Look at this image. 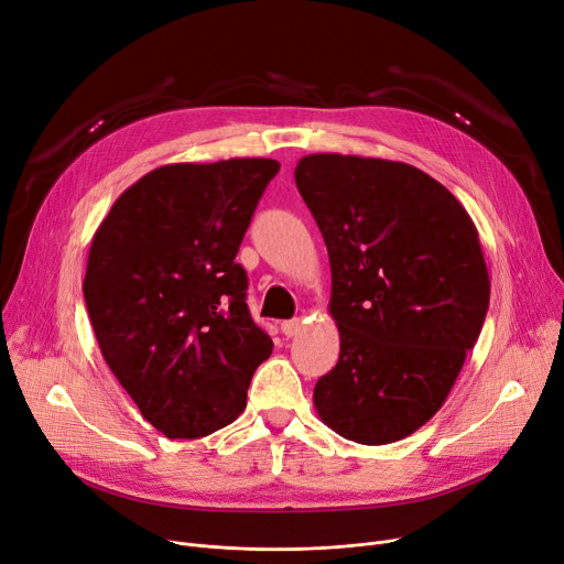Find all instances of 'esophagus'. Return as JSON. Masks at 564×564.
<instances>
[{
  "mask_svg": "<svg viewBox=\"0 0 564 564\" xmlns=\"http://www.w3.org/2000/svg\"><path fill=\"white\" fill-rule=\"evenodd\" d=\"M281 332H283V336H288V338L297 336V334L302 332V319H285V322H281Z\"/></svg>",
  "mask_w": 564,
  "mask_h": 564,
  "instance_id": "obj_1",
  "label": "esophagus"
}]
</instances>
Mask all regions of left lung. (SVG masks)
Wrapping results in <instances>:
<instances>
[{"label": "left lung", "instance_id": "1", "mask_svg": "<svg viewBox=\"0 0 564 564\" xmlns=\"http://www.w3.org/2000/svg\"><path fill=\"white\" fill-rule=\"evenodd\" d=\"M332 264L340 332L313 404L336 434L383 446L446 402L489 308L478 228L425 171L391 160L315 153L294 169Z\"/></svg>", "mask_w": 564, "mask_h": 564}]
</instances>
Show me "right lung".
Returning a JSON list of instances; mask_svg holds the SVG:
<instances>
[{"instance_id": "obj_1", "label": "right lung", "mask_w": 564, "mask_h": 564, "mask_svg": "<svg viewBox=\"0 0 564 564\" xmlns=\"http://www.w3.org/2000/svg\"><path fill=\"white\" fill-rule=\"evenodd\" d=\"M279 169L264 158L160 166L116 198L94 235L84 300L100 351L169 438L230 425L270 359L274 343L251 319L235 256Z\"/></svg>"}]
</instances>
